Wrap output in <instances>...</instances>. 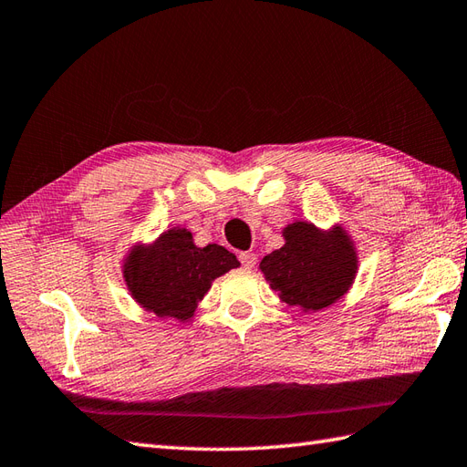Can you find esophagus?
Listing matches in <instances>:
<instances>
[{"label":"esophagus","mask_w":467,"mask_h":467,"mask_svg":"<svg viewBox=\"0 0 467 467\" xmlns=\"http://www.w3.org/2000/svg\"><path fill=\"white\" fill-rule=\"evenodd\" d=\"M238 260H241V265L244 268H254L256 254H253V253H241V254H238Z\"/></svg>","instance_id":"34e87169"}]
</instances>
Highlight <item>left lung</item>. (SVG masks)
Returning <instances> with one entry per match:
<instances>
[{
  "instance_id": "obj_1",
  "label": "left lung",
  "mask_w": 467,
  "mask_h": 467,
  "mask_svg": "<svg viewBox=\"0 0 467 467\" xmlns=\"http://www.w3.org/2000/svg\"><path fill=\"white\" fill-rule=\"evenodd\" d=\"M286 244L260 263L270 288L290 306L320 310L350 288L356 254L342 231L320 233L306 223L285 229Z\"/></svg>"
}]
</instances>
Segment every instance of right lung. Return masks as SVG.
Here are the masks:
<instances>
[{
    "instance_id": "obj_1",
    "label": "right lung",
    "mask_w": 467,
    "mask_h": 467,
    "mask_svg": "<svg viewBox=\"0 0 467 467\" xmlns=\"http://www.w3.org/2000/svg\"><path fill=\"white\" fill-rule=\"evenodd\" d=\"M241 266L224 246L197 248L187 229L169 231L150 248L131 253L125 280L131 295L157 317L187 320L213 280Z\"/></svg>"
}]
</instances>
